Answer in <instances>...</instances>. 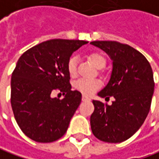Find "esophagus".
Instances as JSON below:
<instances>
[{
  "label": "esophagus",
  "mask_w": 159,
  "mask_h": 159,
  "mask_svg": "<svg viewBox=\"0 0 159 159\" xmlns=\"http://www.w3.org/2000/svg\"><path fill=\"white\" fill-rule=\"evenodd\" d=\"M82 100H83V101H91V99H90L89 97L85 96V95H84L83 98H82Z\"/></svg>",
  "instance_id": "34e87169"
}]
</instances>
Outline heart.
<instances>
[{
	"label": "heart",
	"mask_w": 159,
	"mask_h": 159,
	"mask_svg": "<svg viewBox=\"0 0 159 159\" xmlns=\"http://www.w3.org/2000/svg\"><path fill=\"white\" fill-rule=\"evenodd\" d=\"M88 59L93 63L94 66L98 69H102L106 66L107 60L106 58L100 53V52H93L89 54ZM77 57L72 56L68 59L67 62V71L71 76H75L77 72ZM75 88L84 95H91L93 94L97 89L100 86V82L98 80H87L79 79L75 84Z\"/></svg>",
	"instance_id": "b5f03b06"
}]
</instances>
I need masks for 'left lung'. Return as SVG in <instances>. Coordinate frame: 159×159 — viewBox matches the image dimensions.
Here are the masks:
<instances>
[{
    "instance_id": "obj_1",
    "label": "left lung",
    "mask_w": 159,
    "mask_h": 159,
    "mask_svg": "<svg viewBox=\"0 0 159 159\" xmlns=\"http://www.w3.org/2000/svg\"><path fill=\"white\" fill-rule=\"evenodd\" d=\"M113 63L110 79L98 96L109 99L111 105L93 100L91 128L96 138L118 143L132 137L146 119L154 93L153 72L147 59L127 44L116 41H94Z\"/></svg>"
}]
</instances>
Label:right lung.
Wrapping results in <instances>:
<instances>
[{
    "label": "right lung",
    "mask_w": 159,
    "mask_h": 159,
    "mask_svg": "<svg viewBox=\"0 0 159 159\" xmlns=\"http://www.w3.org/2000/svg\"><path fill=\"white\" fill-rule=\"evenodd\" d=\"M86 41L53 39L32 47L17 60L11 75V102L18 126L37 142H52L66 134L82 94L72 91L67 62ZM58 89L65 97L53 98Z\"/></svg>",
    "instance_id": "1"
}]
</instances>
